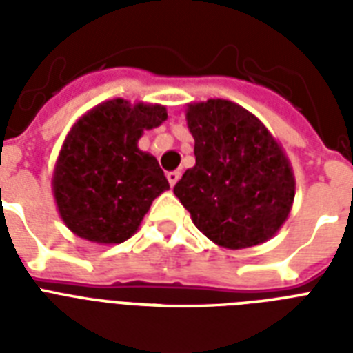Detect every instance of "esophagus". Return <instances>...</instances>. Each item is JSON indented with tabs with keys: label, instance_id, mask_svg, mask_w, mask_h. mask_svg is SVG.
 Masks as SVG:
<instances>
[{
	"label": "esophagus",
	"instance_id": "obj_1",
	"mask_svg": "<svg viewBox=\"0 0 353 353\" xmlns=\"http://www.w3.org/2000/svg\"><path fill=\"white\" fill-rule=\"evenodd\" d=\"M166 177H168V183H170V187H174L177 181H179V177H181V172L179 170H172L166 174Z\"/></svg>",
	"mask_w": 353,
	"mask_h": 353
}]
</instances>
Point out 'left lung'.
<instances>
[{
	"label": "left lung",
	"mask_w": 353,
	"mask_h": 353,
	"mask_svg": "<svg viewBox=\"0 0 353 353\" xmlns=\"http://www.w3.org/2000/svg\"><path fill=\"white\" fill-rule=\"evenodd\" d=\"M196 165L174 187L194 225L225 249L260 245L290 216L295 176L276 139L223 99L187 108Z\"/></svg>",
	"instance_id": "obj_1"
}]
</instances>
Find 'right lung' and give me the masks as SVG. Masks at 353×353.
Returning a JSON list of instances; mask_svg holds the SVG:
<instances>
[{"instance_id":"add662e5","label":"right lung","mask_w":353,"mask_h":353,"mask_svg":"<svg viewBox=\"0 0 353 353\" xmlns=\"http://www.w3.org/2000/svg\"><path fill=\"white\" fill-rule=\"evenodd\" d=\"M159 104L113 99L80 117L52 172V194L68 229L95 243H122L150 205L170 188L154 155L141 152L144 130L166 121Z\"/></svg>"}]
</instances>
